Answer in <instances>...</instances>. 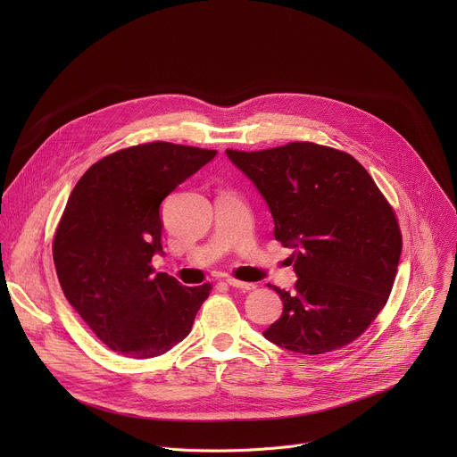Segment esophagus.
I'll return each instance as SVG.
<instances>
[{
    "label": "esophagus",
    "instance_id": "esophagus-1",
    "mask_svg": "<svg viewBox=\"0 0 457 457\" xmlns=\"http://www.w3.org/2000/svg\"><path fill=\"white\" fill-rule=\"evenodd\" d=\"M226 282H228L231 287H237V289H242V291H251V289H254V284L240 282V280H237V278H231V277H228V278H226Z\"/></svg>",
    "mask_w": 457,
    "mask_h": 457
}]
</instances>
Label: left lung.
<instances>
[{"label":"left lung","mask_w":457,"mask_h":457,"mask_svg":"<svg viewBox=\"0 0 457 457\" xmlns=\"http://www.w3.org/2000/svg\"><path fill=\"white\" fill-rule=\"evenodd\" d=\"M226 154L264 197L275 238L293 249L298 280L293 293L275 287L284 311L264 337L300 354L356 340L386 303L402 254L396 215L372 177L314 143Z\"/></svg>","instance_id":"left-lung-1"}]
</instances>
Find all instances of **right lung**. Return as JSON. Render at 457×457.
Masks as SVG:
<instances>
[{
    "label": "right lung",
    "instance_id": "add662e5",
    "mask_svg": "<svg viewBox=\"0 0 457 457\" xmlns=\"http://www.w3.org/2000/svg\"><path fill=\"white\" fill-rule=\"evenodd\" d=\"M217 150L150 143L115 152L72 189L54 237L61 289L96 337L128 358H155L182 342L212 286L155 273L161 204Z\"/></svg>",
    "mask_w": 457,
    "mask_h": 457
}]
</instances>
